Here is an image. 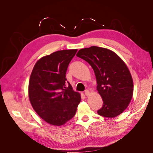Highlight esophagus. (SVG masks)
<instances>
[{
  "mask_svg": "<svg viewBox=\"0 0 153 153\" xmlns=\"http://www.w3.org/2000/svg\"><path fill=\"white\" fill-rule=\"evenodd\" d=\"M84 94L86 96H89L90 94V92L89 91V90H85L84 92Z\"/></svg>",
  "mask_w": 153,
  "mask_h": 153,
  "instance_id": "esophagus-1",
  "label": "esophagus"
}]
</instances>
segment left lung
<instances>
[{
  "instance_id": "left-lung-1",
  "label": "left lung",
  "mask_w": 153,
  "mask_h": 153,
  "mask_svg": "<svg viewBox=\"0 0 153 153\" xmlns=\"http://www.w3.org/2000/svg\"><path fill=\"white\" fill-rule=\"evenodd\" d=\"M76 56L89 63L94 71L97 90L103 101L98 114L112 118L123 113L133 92V79L126 64L112 50L95 46L80 49Z\"/></svg>"
}]
</instances>
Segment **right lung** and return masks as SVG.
I'll use <instances>...</instances> for the list:
<instances>
[{"label": "right lung", "mask_w": 153, "mask_h": 153, "mask_svg": "<svg viewBox=\"0 0 153 153\" xmlns=\"http://www.w3.org/2000/svg\"><path fill=\"white\" fill-rule=\"evenodd\" d=\"M76 52L63 50L41 58L30 76L29 97L32 107L53 126H61L72 119L80 102V93L73 90L66 78L69 64Z\"/></svg>", "instance_id": "right-lung-1"}]
</instances>
